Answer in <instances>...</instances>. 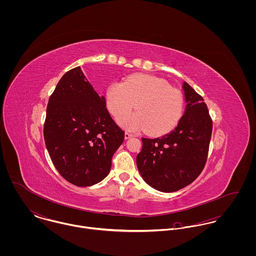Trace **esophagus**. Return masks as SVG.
Here are the masks:
<instances>
[{
  "instance_id": "obj_1",
  "label": "esophagus",
  "mask_w": 256,
  "mask_h": 256,
  "mask_svg": "<svg viewBox=\"0 0 256 256\" xmlns=\"http://www.w3.org/2000/svg\"><path fill=\"white\" fill-rule=\"evenodd\" d=\"M124 137H125V139H129V138H131V137H133V134H131L130 132H125V134H124Z\"/></svg>"
}]
</instances>
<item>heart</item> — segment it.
I'll return each instance as SVG.
<instances>
[{"label": "heart", "instance_id": "heart-1", "mask_svg": "<svg viewBox=\"0 0 256 256\" xmlns=\"http://www.w3.org/2000/svg\"><path fill=\"white\" fill-rule=\"evenodd\" d=\"M106 108L115 117L133 108L137 111L119 119L130 130H145L150 135H162L172 130L182 116V92L160 78L148 74H134L122 84L114 82L106 92Z\"/></svg>", "mask_w": 256, "mask_h": 256}]
</instances>
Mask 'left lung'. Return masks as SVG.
I'll return each mask as SVG.
<instances>
[{"mask_svg": "<svg viewBox=\"0 0 256 256\" xmlns=\"http://www.w3.org/2000/svg\"><path fill=\"white\" fill-rule=\"evenodd\" d=\"M185 112L178 126L154 139L142 138L137 166L150 186L174 192L193 182L202 172L209 152L213 122L203 98L183 82Z\"/></svg>", "mask_w": 256, "mask_h": 256, "instance_id": "8db88e82", "label": "left lung"}]
</instances>
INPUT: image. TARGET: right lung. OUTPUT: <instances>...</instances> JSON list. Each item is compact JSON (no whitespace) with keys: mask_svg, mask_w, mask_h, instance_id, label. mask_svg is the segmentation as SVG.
I'll list each match as a JSON object with an SVG mask.
<instances>
[{"mask_svg":"<svg viewBox=\"0 0 256 256\" xmlns=\"http://www.w3.org/2000/svg\"><path fill=\"white\" fill-rule=\"evenodd\" d=\"M43 134L58 172L80 187L108 174L112 156L124 140L104 96H98L80 67L65 74L50 96Z\"/></svg>","mask_w":256,"mask_h":256,"instance_id":"right-lung-1","label":"right lung"}]
</instances>
